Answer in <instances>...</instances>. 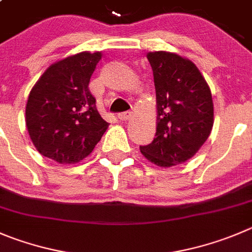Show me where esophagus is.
<instances>
[{
    "mask_svg": "<svg viewBox=\"0 0 252 252\" xmlns=\"http://www.w3.org/2000/svg\"><path fill=\"white\" fill-rule=\"evenodd\" d=\"M131 117H133L131 112H124V113H121V114H118V119H121V121H129Z\"/></svg>",
    "mask_w": 252,
    "mask_h": 252,
    "instance_id": "obj_1",
    "label": "esophagus"
}]
</instances>
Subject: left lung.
<instances>
[{
    "mask_svg": "<svg viewBox=\"0 0 252 252\" xmlns=\"http://www.w3.org/2000/svg\"><path fill=\"white\" fill-rule=\"evenodd\" d=\"M157 95V133L140 153L161 168L192 158L209 138L214 126L210 87L188 58L173 52L147 53Z\"/></svg>",
    "mask_w": 252,
    "mask_h": 252,
    "instance_id": "left-lung-1",
    "label": "left lung"
}]
</instances>
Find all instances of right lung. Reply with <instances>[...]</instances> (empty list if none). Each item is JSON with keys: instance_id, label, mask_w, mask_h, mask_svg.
<instances>
[{"instance_id": "1", "label": "right lung", "mask_w": 252, "mask_h": 252, "mask_svg": "<svg viewBox=\"0 0 252 252\" xmlns=\"http://www.w3.org/2000/svg\"><path fill=\"white\" fill-rule=\"evenodd\" d=\"M100 60L102 52L68 56L49 65L31 89L26 126L34 148L46 158L60 164L78 163L108 129L88 88Z\"/></svg>"}]
</instances>
